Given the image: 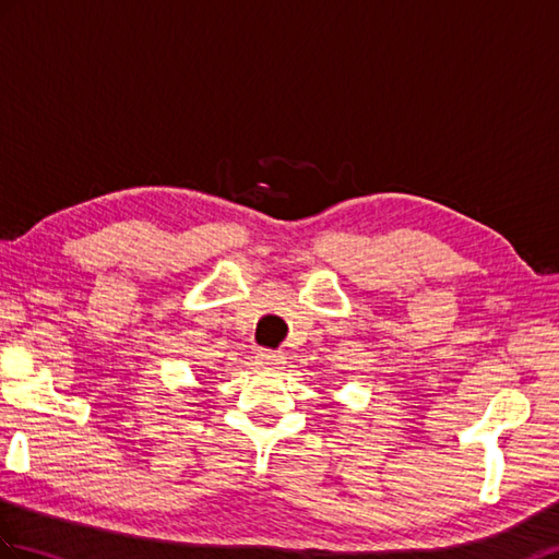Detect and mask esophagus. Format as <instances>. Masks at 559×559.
Returning <instances> with one entry per match:
<instances>
[{"label": "esophagus", "instance_id": "obj_1", "mask_svg": "<svg viewBox=\"0 0 559 559\" xmlns=\"http://www.w3.org/2000/svg\"><path fill=\"white\" fill-rule=\"evenodd\" d=\"M254 359L262 369H278L285 361V357L281 353H276V349H259Z\"/></svg>", "mask_w": 559, "mask_h": 559}]
</instances>
